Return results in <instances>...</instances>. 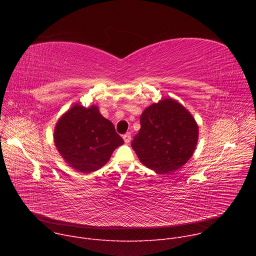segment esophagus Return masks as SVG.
Instances as JSON below:
<instances>
[{
    "label": "esophagus",
    "instance_id": "34e87169",
    "mask_svg": "<svg viewBox=\"0 0 256 256\" xmlns=\"http://www.w3.org/2000/svg\"><path fill=\"white\" fill-rule=\"evenodd\" d=\"M122 138H124V140L126 144H128V142H130V140H132V136H130V132H126V134L122 136Z\"/></svg>",
    "mask_w": 256,
    "mask_h": 256
}]
</instances>
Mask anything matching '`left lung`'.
<instances>
[{"label": "left lung", "instance_id": "8db88e82", "mask_svg": "<svg viewBox=\"0 0 256 256\" xmlns=\"http://www.w3.org/2000/svg\"><path fill=\"white\" fill-rule=\"evenodd\" d=\"M140 128L132 147L146 167L168 174L184 166L194 155L198 126L188 109L165 98L144 109Z\"/></svg>", "mask_w": 256, "mask_h": 256}]
</instances>
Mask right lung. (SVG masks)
<instances>
[{
	"instance_id": "1",
	"label": "right lung",
	"mask_w": 256,
	"mask_h": 256,
	"mask_svg": "<svg viewBox=\"0 0 256 256\" xmlns=\"http://www.w3.org/2000/svg\"><path fill=\"white\" fill-rule=\"evenodd\" d=\"M54 140L64 162L81 173L104 166L112 152L124 144L114 126L99 112L96 105H72L58 120Z\"/></svg>"
}]
</instances>
